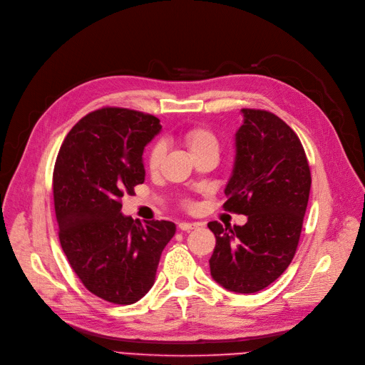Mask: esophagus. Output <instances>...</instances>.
Returning <instances> with one entry per match:
<instances>
[{"instance_id":"esophagus-1","label":"esophagus","mask_w":365,"mask_h":365,"mask_svg":"<svg viewBox=\"0 0 365 365\" xmlns=\"http://www.w3.org/2000/svg\"><path fill=\"white\" fill-rule=\"evenodd\" d=\"M202 225H203V224H200V222H180V224H178V228L182 230V231H191V230L199 228V227H202Z\"/></svg>"}]
</instances>
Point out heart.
<instances>
[{"label":"heart","mask_w":365,"mask_h":365,"mask_svg":"<svg viewBox=\"0 0 365 365\" xmlns=\"http://www.w3.org/2000/svg\"><path fill=\"white\" fill-rule=\"evenodd\" d=\"M182 140L188 148V152L191 153L192 158L205 155V153H218L220 148V141L218 137L215 135L210 128L207 126H192L190 130H187L182 135ZM165 156V147L162 143H158L152 147L147 158L148 168L152 170H156Z\"/></svg>","instance_id":"obj_1"}]
</instances>
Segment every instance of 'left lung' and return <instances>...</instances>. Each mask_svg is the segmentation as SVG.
Wrapping results in <instances>:
<instances>
[{"instance_id": "8db88e82", "label": "left lung", "mask_w": 365, "mask_h": 365, "mask_svg": "<svg viewBox=\"0 0 365 365\" xmlns=\"http://www.w3.org/2000/svg\"><path fill=\"white\" fill-rule=\"evenodd\" d=\"M235 160L224 209L247 217L245 225L207 224L217 245L210 275L224 289L255 293L290 265L301 237L311 190L304 145L292 128L267 110L242 109Z\"/></svg>"}]
</instances>
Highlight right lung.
<instances>
[{"mask_svg":"<svg viewBox=\"0 0 365 365\" xmlns=\"http://www.w3.org/2000/svg\"><path fill=\"white\" fill-rule=\"evenodd\" d=\"M160 130L153 115L103 107L72 128L56 159L61 249L82 284L116 305H131L152 289L177 230L170 221L141 224L120 212L123 195L144 182V147Z\"/></svg>","mask_w":365,"mask_h":365,"instance_id":"1","label":"right lung"}]
</instances>
